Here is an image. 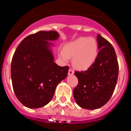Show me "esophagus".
<instances>
[{
	"label": "esophagus",
	"mask_w": 131,
	"mask_h": 131,
	"mask_svg": "<svg viewBox=\"0 0 131 131\" xmlns=\"http://www.w3.org/2000/svg\"><path fill=\"white\" fill-rule=\"evenodd\" d=\"M74 73V71L72 69H69V71H68V75H73Z\"/></svg>",
	"instance_id": "esophagus-1"
}]
</instances>
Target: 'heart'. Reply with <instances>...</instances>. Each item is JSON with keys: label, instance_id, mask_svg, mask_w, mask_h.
Returning <instances> with one entry per match:
<instances>
[{"label": "heart", "instance_id": "b5f03b06", "mask_svg": "<svg viewBox=\"0 0 131 131\" xmlns=\"http://www.w3.org/2000/svg\"><path fill=\"white\" fill-rule=\"evenodd\" d=\"M98 54V42L95 39L79 37L65 45L63 50L60 52V57L65 62L72 58L75 68L86 69L95 62Z\"/></svg>", "mask_w": 131, "mask_h": 131}]
</instances>
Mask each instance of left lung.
<instances>
[{"mask_svg": "<svg viewBox=\"0 0 131 131\" xmlns=\"http://www.w3.org/2000/svg\"><path fill=\"white\" fill-rule=\"evenodd\" d=\"M98 56L86 71H75L78 84L73 90L76 103L87 110H96L110 100L116 86L119 65L113 46L100 35L97 36Z\"/></svg>", "mask_w": 131, "mask_h": 131, "instance_id": "8db88e82", "label": "left lung"}]
</instances>
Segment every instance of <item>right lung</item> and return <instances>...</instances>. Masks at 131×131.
Instances as JSON below:
<instances>
[{"label":"right lung","mask_w":131,"mask_h":131,"mask_svg":"<svg viewBox=\"0 0 131 131\" xmlns=\"http://www.w3.org/2000/svg\"><path fill=\"white\" fill-rule=\"evenodd\" d=\"M57 31H40L27 36L19 43L11 63L14 92L29 108H39L52 100L58 84L66 78L69 67L54 62L48 42L59 37Z\"/></svg>","instance_id":"add662e5"}]
</instances>
